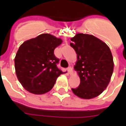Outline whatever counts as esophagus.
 Segmentation results:
<instances>
[{"mask_svg":"<svg viewBox=\"0 0 126 126\" xmlns=\"http://www.w3.org/2000/svg\"><path fill=\"white\" fill-rule=\"evenodd\" d=\"M67 71H68L69 74H71L73 73V70H72V68H71V67H69L67 68Z\"/></svg>","mask_w":126,"mask_h":126,"instance_id":"obj_1","label":"esophagus"}]
</instances>
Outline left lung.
<instances>
[{
  "instance_id": "1",
  "label": "left lung",
  "mask_w": 126,
  "mask_h": 126,
  "mask_svg": "<svg viewBox=\"0 0 126 126\" xmlns=\"http://www.w3.org/2000/svg\"><path fill=\"white\" fill-rule=\"evenodd\" d=\"M71 46L76 52L74 69L80 79L77 88L71 90L83 99H91L100 95L110 82L114 67L109 47L93 35L77 33L71 38Z\"/></svg>"
}]
</instances>
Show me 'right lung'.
Returning <instances> with one entry per match:
<instances>
[{
	"label": "right lung",
	"instance_id": "add662e5",
	"mask_svg": "<svg viewBox=\"0 0 126 126\" xmlns=\"http://www.w3.org/2000/svg\"><path fill=\"white\" fill-rule=\"evenodd\" d=\"M63 40L50 33H42L23 42L15 57L16 76L27 91L34 94L49 92L57 78L64 72L57 67L59 59L54 50Z\"/></svg>",
	"mask_w": 126,
	"mask_h": 126
}]
</instances>
